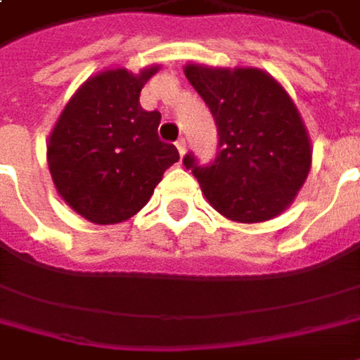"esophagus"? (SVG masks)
Instances as JSON below:
<instances>
[{
  "instance_id": "obj_1",
  "label": "esophagus",
  "mask_w": 360,
  "mask_h": 360,
  "mask_svg": "<svg viewBox=\"0 0 360 360\" xmlns=\"http://www.w3.org/2000/svg\"><path fill=\"white\" fill-rule=\"evenodd\" d=\"M176 148H178L180 155H184V153H186V139H178V141H176Z\"/></svg>"
}]
</instances>
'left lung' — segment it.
<instances>
[{
    "label": "left lung",
    "instance_id": "left-lung-1",
    "mask_svg": "<svg viewBox=\"0 0 360 360\" xmlns=\"http://www.w3.org/2000/svg\"><path fill=\"white\" fill-rule=\"evenodd\" d=\"M184 75L219 129L210 166H198L192 153L184 158L210 207L237 223L281 214L312 168V143L296 103L259 68L188 63Z\"/></svg>",
    "mask_w": 360,
    "mask_h": 360
}]
</instances>
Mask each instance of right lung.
Segmentation results:
<instances>
[{
  "mask_svg": "<svg viewBox=\"0 0 360 360\" xmlns=\"http://www.w3.org/2000/svg\"><path fill=\"white\" fill-rule=\"evenodd\" d=\"M160 70L107 68L82 82L64 105L46 143L48 170L64 202L95 225H115L152 198L178 150L160 141L158 111L139 93Z\"/></svg>",
  "mask_w": 360,
  "mask_h": 360,
  "instance_id": "1",
  "label": "right lung"
}]
</instances>
